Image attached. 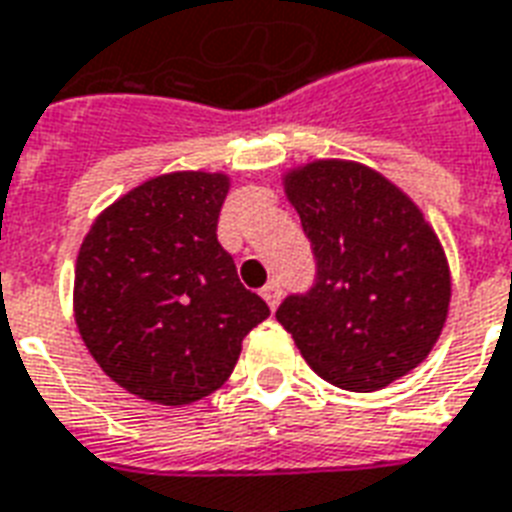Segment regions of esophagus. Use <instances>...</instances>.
<instances>
[{
    "mask_svg": "<svg viewBox=\"0 0 512 512\" xmlns=\"http://www.w3.org/2000/svg\"><path fill=\"white\" fill-rule=\"evenodd\" d=\"M261 297H264V302L270 305V310H275V307L280 305V297H283V291H280L278 280H270L267 286L261 288Z\"/></svg>",
    "mask_w": 512,
    "mask_h": 512,
    "instance_id": "esophagus-1",
    "label": "esophagus"
}]
</instances>
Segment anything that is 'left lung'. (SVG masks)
Returning <instances> with one entry per match:
<instances>
[{"mask_svg": "<svg viewBox=\"0 0 512 512\" xmlns=\"http://www.w3.org/2000/svg\"><path fill=\"white\" fill-rule=\"evenodd\" d=\"M280 180L318 278L275 318L332 386L370 394L405 378L432 353L451 307L448 256L424 210L361 161L313 159Z\"/></svg>", "mask_w": 512, "mask_h": 512, "instance_id": "left-lung-1", "label": "left lung"}]
</instances>
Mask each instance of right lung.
I'll return each mask as SVG.
<instances>
[{"mask_svg":"<svg viewBox=\"0 0 512 512\" xmlns=\"http://www.w3.org/2000/svg\"><path fill=\"white\" fill-rule=\"evenodd\" d=\"M232 175L180 169L96 215L75 261L72 310L107 378L153 405L210 397L270 307L215 237Z\"/></svg>","mask_w":512,"mask_h":512,"instance_id":"1","label":"right lung"}]
</instances>
